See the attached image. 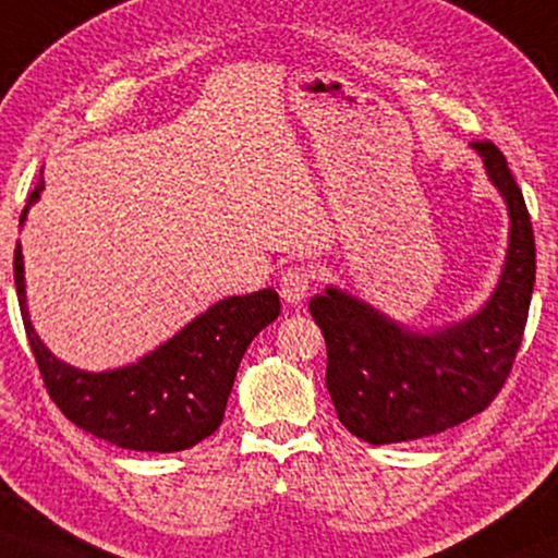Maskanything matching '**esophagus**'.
<instances>
[{"instance_id": "34e87169", "label": "esophagus", "mask_w": 558, "mask_h": 558, "mask_svg": "<svg viewBox=\"0 0 558 558\" xmlns=\"http://www.w3.org/2000/svg\"><path fill=\"white\" fill-rule=\"evenodd\" d=\"M312 283H314L312 267L293 265L280 275V295H283V301L291 303V306H299V303L308 295V291H312Z\"/></svg>"}]
</instances>
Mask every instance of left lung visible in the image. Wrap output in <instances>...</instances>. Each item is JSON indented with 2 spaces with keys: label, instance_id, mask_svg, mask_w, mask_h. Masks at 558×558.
I'll return each instance as SVG.
<instances>
[{
  "label": "left lung",
  "instance_id": "obj_1",
  "mask_svg": "<svg viewBox=\"0 0 558 558\" xmlns=\"http://www.w3.org/2000/svg\"><path fill=\"white\" fill-rule=\"evenodd\" d=\"M510 210V250L497 291L453 327L409 331L368 303L327 288L308 303L327 342V389L337 417L373 446L420 440L484 412L502 391L525 335L535 239L523 190L492 141H474Z\"/></svg>",
  "mask_w": 558,
  "mask_h": 558
}]
</instances>
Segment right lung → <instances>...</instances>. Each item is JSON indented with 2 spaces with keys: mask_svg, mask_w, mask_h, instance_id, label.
Returning a JSON list of instances; mask_svg holds the SVG:
<instances>
[{
  "mask_svg": "<svg viewBox=\"0 0 558 558\" xmlns=\"http://www.w3.org/2000/svg\"><path fill=\"white\" fill-rule=\"evenodd\" d=\"M44 187L40 180L27 195V206L38 201ZM25 214L27 208L20 216V227ZM12 265L25 335L48 397L84 433L146 453L193 448L216 433L246 348L280 314V299L272 288L231 295L136 365L84 373L56 361L27 319L20 242Z\"/></svg>",
  "mask_w": 558,
  "mask_h": 558,
  "instance_id": "add662e5",
  "label": "right lung"
}]
</instances>
